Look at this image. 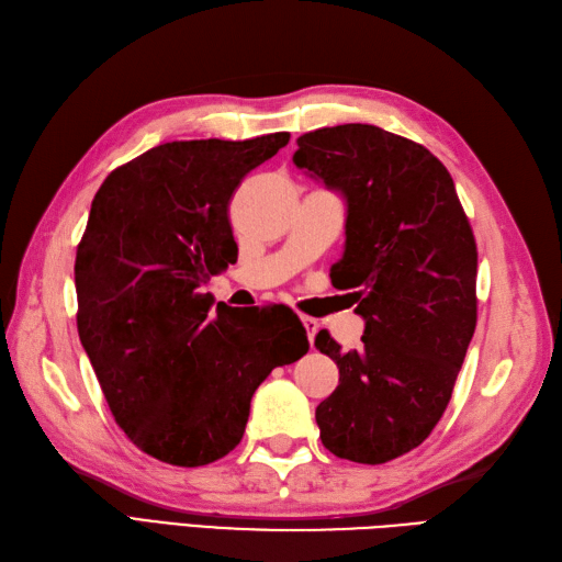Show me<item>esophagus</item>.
I'll return each mask as SVG.
<instances>
[{
  "mask_svg": "<svg viewBox=\"0 0 562 562\" xmlns=\"http://www.w3.org/2000/svg\"><path fill=\"white\" fill-rule=\"evenodd\" d=\"M301 323H304L306 333H308V341H311V347H313V339H315V333H318V329H321V323L315 321V318H308V315H304V318H301Z\"/></svg>",
  "mask_w": 562,
  "mask_h": 562,
  "instance_id": "1",
  "label": "esophagus"
}]
</instances>
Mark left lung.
<instances>
[{"mask_svg": "<svg viewBox=\"0 0 562 562\" xmlns=\"http://www.w3.org/2000/svg\"><path fill=\"white\" fill-rule=\"evenodd\" d=\"M296 168L347 201V244L333 266L356 290L363 347L315 349L339 384L315 408L327 451L380 465L420 446L446 406L477 325V244L453 178L423 144L378 125L301 135Z\"/></svg>", "mask_w": 562, "mask_h": 562, "instance_id": "obj_1", "label": "left lung"}]
</instances>
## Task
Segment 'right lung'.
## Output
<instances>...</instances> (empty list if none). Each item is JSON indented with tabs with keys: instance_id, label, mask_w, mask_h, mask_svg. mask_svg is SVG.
<instances>
[{
	"instance_id": "add662e5",
	"label": "right lung",
	"mask_w": 562,
	"mask_h": 562,
	"mask_svg": "<svg viewBox=\"0 0 562 562\" xmlns=\"http://www.w3.org/2000/svg\"><path fill=\"white\" fill-rule=\"evenodd\" d=\"M286 142H166L94 194L76 254L78 335L127 439L168 465L233 451L258 384L308 351L292 313L247 318L199 292L237 254L229 199Z\"/></svg>"
}]
</instances>
